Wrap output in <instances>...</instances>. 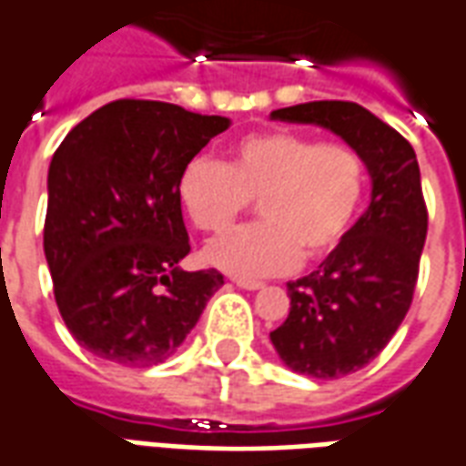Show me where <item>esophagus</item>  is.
I'll use <instances>...</instances> for the list:
<instances>
[{
    "instance_id": "esophagus-1",
    "label": "esophagus",
    "mask_w": 466,
    "mask_h": 466,
    "mask_svg": "<svg viewBox=\"0 0 466 466\" xmlns=\"http://www.w3.org/2000/svg\"><path fill=\"white\" fill-rule=\"evenodd\" d=\"M232 282L237 285V288H242V289H259V288H265L259 279H247V278H232Z\"/></svg>"
}]
</instances>
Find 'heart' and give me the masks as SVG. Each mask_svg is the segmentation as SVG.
<instances>
[{
  "label": "heart",
  "mask_w": 466,
  "mask_h": 466,
  "mask_svg": "<svg viewBox=\"0 0 466 466\" xmlns=\"http://www.w3.org/2000/svg\"><path fill=\"white\" fill-rule=\"evenodd\" d=\"M366 161L348 143H320L295 131L247 133L229 161L191 158L178 177V201L201 232L219 234L257 199L262 222L224 234L207 262L242 278L279 275L333 252L356 219Z\"/></svg>",
  "instance_id": "b5f03b06"
}]
</instances>
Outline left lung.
<instances>
[{
  "mask_svg": "<svg viewBox=\"0 0 466 466\" xmlns=\"http://www.w3.org/2000/svg\"><path fill=\"white\" fill-rule=\"evenodd\" d=\"M272 120L328 128L369 168V209L315 272L288 282V320L269 333L295 373L343 379L379 356L414 300L426 239L419 161L401 133L358 103L312 100L272 110Z\"/></svg>",
  "mask_w": 466,
  "mask_h": 466,
  "instance_id": "obj_1",
  "label": "left lung"
}]
</instances>
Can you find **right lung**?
Here are the masks:
<instances>
[{
    "instance_id": "add662e5",
    "label": "right lung",
    "mask_w": 466,
    "mask_h": 466,
    "mask_svg": "<svg viewBox=\"0 0 466 466\" xmlns=\"http://www.w3.org/2000/svg\"><path fill=\"white\" fill-rule=\"evenodd\" d=\"M229 128L161 100H113L65 136L47 174L45 257L67 330L96 358L146 369L174 356L222 272L191 252L177 187Z\"/></svg>"
}]
</instances>
